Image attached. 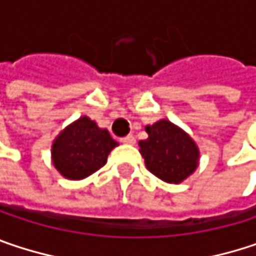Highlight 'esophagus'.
<instances>
[{
    "mask_svg": "<svg viewBox=\"0 0 256 256\" xmlns=\"http://www.w3.org/2000/svg\"><path fill=\"white\" fill-rule=\"evenodd\" d=\"M120 142H122V144H126V145H134L136 139H134V136H133V134H128V136L122 138V139H120Z\"/></svg>",
    "mask_w": 256,
    "mask_h": 256,
    "instance_id": "1",
    "label": "esophagus"
}]
</instances>
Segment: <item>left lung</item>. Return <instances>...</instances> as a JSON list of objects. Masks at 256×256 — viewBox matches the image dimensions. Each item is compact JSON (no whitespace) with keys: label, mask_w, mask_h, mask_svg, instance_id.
Instances as JSON below:
<instances>
[{"label":"left lung","mask_w":256,"mask_h":256,"mask_svg":"<svg viewBox=\"0 0 256 256\" xmlns=\"http://www.w3.org/2000/svg\"><path fill=\"white\" fill-rule=\"evenodd\" d=\"M148 139L140 140V154L152 174L167 183H180L198 167L195 142L168 120L146 126Z\"/></svg>","instance_id":"left-lung-1"}]
</instances>
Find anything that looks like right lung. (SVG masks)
I'll return each instance as SVG.
<instances>
[{"label": "right lung", "instance_id": "1", "mask_svg": "<svg viewBox=\"0 0 256 256\" xmlns=\"http://www.w3.org/2000/svg\"><path fill=\"white\" fill-rule=\"evenodd\" d=\"M117 145L106 128H100L90 118L82 117L54 140L52 162L64 177L80 180L100 170Z\"/></svg>", "mask_w": 256, "mask_h": 256}]
</instances>
